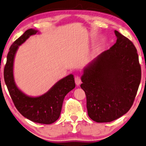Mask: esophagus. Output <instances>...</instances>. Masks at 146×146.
I'll return each mask as SVG.
<instances>
[{
	"label": "esophagus",
	"mask_w": 146,
	"mask_h": 146,
	"mask_svg": "<svg viewBox=\"0 0 146 146\" xmlns=\"http://www.w3.org/2000/svg\"><path fill=\"white\" fill-rule=\"evenodd\" d=\"M75 84L76 86H79L81 84V79L80 78V76L76 75L75 77Z\"/></svg>",
	"instance_id": "esophagus-1"
}]
</instances>
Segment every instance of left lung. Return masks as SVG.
<instances>
[{
  "instance_id": "left-lung-1",
  "label": "left lung",
  "mask_w": 146,
  "mask_h": 146,
  "mask_svg": "<svg viewBox=\"0 0 146 146\" xmlns=\"http://www.w3.org/2000/svg\"><path fill=\"white\" fill-rule=\"evenodd\" d=\"M116 43L84 68L81 88L87 113L97 123H108L125 114L133 105L141 80L135 46L118 31Z\"/></svg>"
}]
</instances>
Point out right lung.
Returning a JSON list of instances; mask_svg holds the SVG:
<instances>
[{
	"label": "right lung",
	"instance_id": "1",
	"mask_svg": "<svg viewBox=\"0 0 146 146\" xmlns=\"http://www.w3.org/2000/svg\"><path fill=\"white\" fill-rule=\"evenodd\" d=\"M36 33H39L38 30L28 29L11 46L4 68V80L15 106L23 117L34 123L50 124L59 119L64 97L75 88V83L73 75L70 74L60 79L41 96H28L19 89L13 75L16 53L19 46Z\"/></svg>",
	"mask_w": 146,
	"mask_h": 146
}]
</instances>
